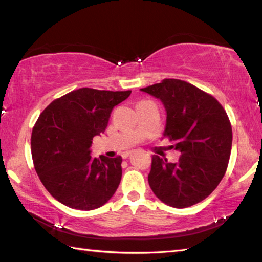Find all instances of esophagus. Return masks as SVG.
<instances>
[{"instance_id": "1", "label": "esophagus", "mask_w": 262, "mask_h": 262, "mask_svg": "<svg viewBox=\"0 0 262 262\" xmlns=\"http://www.w3.org/2000/svg\"><path fill=\"white\" fill-rule=\"evenodd\" d=\"M132 155V152L130 151H128V152H125L124 153V155H122V158H124V159H127L128 157H129Z\"/></svg>"}]
</instances>
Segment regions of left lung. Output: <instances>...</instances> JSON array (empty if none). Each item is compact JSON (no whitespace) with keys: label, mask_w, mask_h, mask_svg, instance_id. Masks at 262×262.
<instances>
[{"label":"left lung","mask_w":262,"mask_h":262,"mask_svg":"<svg viewBox=\"0 0 262 262\" xmlns=\"http://www.w3.org/2000/svg\"><path fill=\"white\" fill-rule=\"evenodd\" d=\"M142 92L159 99L167 112L163 137L181 152L176 163L152 157L148 184L167 206L183 209L201 202L222 181L233 133L226 111L213 96L179 79H163Z\"/></svg>","instance_id":"1"}]
</instances>
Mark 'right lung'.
<instances>
[{
  "instance_id": "add662e5",
  "label": "right lung",
  "mask_w": 262,
  "mask_h": 262,
  "mask_svg": "<svg viewBox=\"0 0 262 262\" xmlns=\"http://www.w3.org/2000/svg\"><path fill=\"white\" fill-rule=\"evenodd\" d=\"M132 91L79 89L54 100L32 133L35 170L55 200L77 210L97 209L119 186L121 157L92 158L94 136L104 133L112 109Z\"/></svg>"
}]
</instances>
